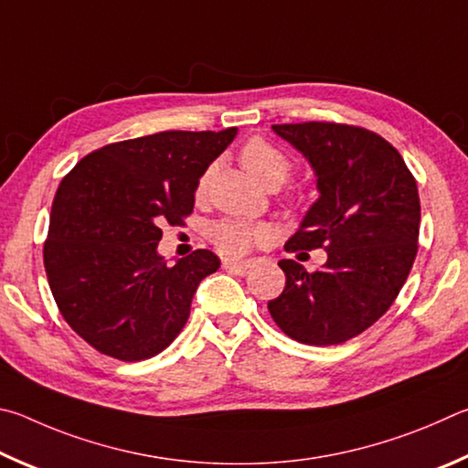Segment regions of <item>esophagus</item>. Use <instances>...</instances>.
<instances>
[{
  "label": "esophagus",
  "mask_w": 468,
  "mask_h": 468,
  "mask_svg": "<svg viewBox=\"0 0 468 468\" xmlns=\"http://www.w3.org/2000/svg\"><path fill=\"white\" fill-rule=\"evenodd\" d=\"M221 267L226 269L228 273H234V275H247L249 271H250V263L249 261H244V263H236V261H224V263H221Z\"/></svg>",
  "instance_id": "34e87169"
}]
</instances>
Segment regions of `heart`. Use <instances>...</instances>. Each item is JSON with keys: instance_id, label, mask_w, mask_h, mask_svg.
I'll list each match as a JSON object with an SVG mask.
<instances>
[{"instance_id": "1", "label": "heart", "mask_w": 468, "mask_h": 468, "mask_svg": "<svg viewBox=\"0 0 468 468\" xmlns=\"http://www.w3.org/2000/svg\"><path fill=\"white\" fill-rule=\"evenodd\" d=\"M240 162L252 176L263 186H282L290 178L292 164L285 154L275 145L265 142L263 137H252L240 150ZM211 170H205L197 180V197H205L209 188ZM273 239V229L269 224L249 219H221L209 229V240L221 255L242 257L250 249L267 244Z\"/></svg>"}]
</instances>
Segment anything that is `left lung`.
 <instances>
[{
	"mask_svg": "<svg viewBox=\"0 0 468 468\" xmlns=\"http://www.w3.org/2000/svg\"><path fill=\"white\" fill-rule=\"evenodd\" d=\"M273 131L306 155L321 193L285 250L324 249L326 263L308 273L280 261L285 288L267 308L293 341L339 346L370 329L407 282L420 239L417 183L395 147L364 127L308 121Z\"/></svg>",
	"mask_w": 468,
	"mask_h": 468,
	"instance_id": "left-lung-1",
	"label": "left lung"
}]
</instances>
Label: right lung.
Instances as JSON below:
<instances>
[{
  "label": "right lung",
  "instance_id": "obj_1",
  "mask_svg": "<svg viewBox=\"0 0 468 468\" xmlns=\"http://www.w3.org/2000/svg\"><path fill=\"white\" fill-rule=\"evenodd\" d=\"M162 131L98 147L63 176L43 249L61 316L101 354L139 362L166 349L191 313L201 280L219 269L199 249L166 265L162 226H185L197 180L236 137Z\"/></svg>",
  "mask_w": 468,
  "mask_h": 468
}]
</instances>
